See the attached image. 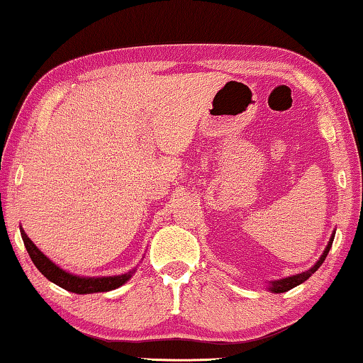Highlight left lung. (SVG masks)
Masks as SVG:
<instances>
[{"label":"left lung","mask_w":363,"mask_h":363,"mask_svg":"<svg viewBox=\"0 0 363 363\" xmlns=\"http://www.w3.org/2000/svg\"><path fill=\"white\" fill-rule=\"evenodd\" d=\"M333 241H334V236L331 238V240H329L326 250H324L323 256L320 257V261H318V262L315 264V266H313L310 270H306V272H301V274H298V275H294V277H286V279H282V280H275V282H270V285H272V286H270V290H272L274 294H284V291L294 289V286H296V285H300V284L305 282L306 279H310L311 275L315 274L316 270L320 269L321 264L324 262V259H326L329 250H331Z\"/></svg>","instance_id":"obj_1"}]
</instances>
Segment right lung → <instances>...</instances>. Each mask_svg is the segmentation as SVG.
<instances>
[{
    "mask_svg": "<svg viewBox=\"0 0 363 363\" xmlns=\"http://www.w3.org/2000/svg\"><path fill=\"white\" fill-rule=\"evenodd\" d=\"M21 236H23L24 246L29 256L32 259V262L35 264V267L40 270L43 274V277H47L50 282L57 284L62 289L73 291V294L78 295H84V294H97V291H109L117 289L127 282V280L132 277L133 270L128 274L123 275H113V277H78V275H72L68 272H65L58 266H55L50 259H48L45 254H42L39 250H37L34 242H32L27 235L24 233V230H21Z\"/></svg>",
    "mask_w": 363,
    "mask_h": 363,
    "instance_id": "add662e5",
    "label": "right lung"
}]
</instances>
